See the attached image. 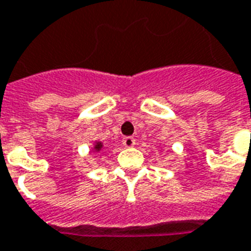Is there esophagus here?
<instances>
[{
  "label": "esophagus",
  "mask_w": 251,
  "mask_h": 251,
  "mask_svg": "<svg viewBox=\"0 0 251 251\" xmlns=\"http://www.w3.org/2000/svg\"><path fill=\"white\" fill-rule=\"evenodd\" d=\"M122 144H124V146H126V148H131V146H134L135 145V140L133 137H125V138L122 140Z\"/></svg>",
  "instance_id": "34e87169"
}]
</instances>
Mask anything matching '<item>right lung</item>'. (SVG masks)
<instances>
[{"label":"right lung","mask_w":251,"mask_h":251,"mask_svg":"<svg viewBox=\"0 0 251 251\" xmlns=\"http://www.w3.org/2000/svg\"><path fill=\"white\" fill-rule=\"evenodd\" d=\"M101 148H102L101 142H97V144H96V146H94V150H96V151H100V150H101Z\"/></svg>","instance_id":"add662e5"}]
</instances>
